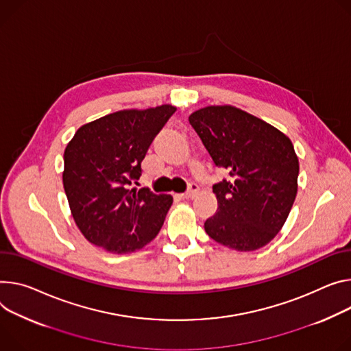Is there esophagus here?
<instances>
[{
	"instance_id": "obj_1",
	"label": "esophagus",
	"mask_w": 351,
	"mask_h": 351,
	"mask_svg": "<svg viewBox=\"0 0 351 351\" xmlns=\"http://www.w3.org/2000/svg\"><path fill=\"white\" fill-rule=\"evenodd\" d=\"M199 195V186L196 184V183H192L189 186V190L186 193H182V195H179V197L180 199H186V200H189V199H195L196 196Z\"/></svg>"
}]
</instances>
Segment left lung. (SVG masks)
Instances as JSON below:
<instances>
[{
    "instance_id": "8db88e82",
    "label": "left lung",
    "mask_w": 351,
    "mask_h": 351,
    "mask_svg": "<svg viewBox=\"0 0 351 351\" xmlns=\"http://www.w3.org/2000/svg\"><path fill=\"white\" fill-rule=\"evenodd\" d=\"M217 168L228 179L213 186L218 208L204 230L215 242L250 252L281 230L297 196L300 172L293 143L269 123L232 106L189 116Z\"/></svg>"
}]
</instances>
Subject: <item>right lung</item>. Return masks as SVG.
<instances>
[{"instance_id":"1","label":"right lung","mask_w":351,"mask_h":351,"mask_svg":"<svg viewBox=\"0 0 351 351\" xmlns=\"http://www.w3.org/2000/svg\"><path fill=\"white\" fill-rule=\"evenodd\" d=\"M176 108L123 110L84 124L64 151L62 183L82 235L112 253H130L162 228L173 202L136 189L141 162Z\"/></svg>"}]
</instances>
